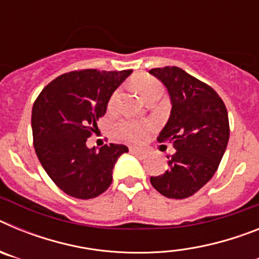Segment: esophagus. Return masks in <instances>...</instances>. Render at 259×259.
Segmentation results:
<instances>
[{"instance_id": "1", "label": "esophagus", "mask_w": 259, "mask_h": 259, "mask_svg": "<svg viewBox=\"0 0 259 259\" xmlns=\"http://www.w3.org/2000/svg\"><path fill=\"white\" fill-rule=\"evenodd\" d=\"M130 152H131L132 154H143L144 153L140 148H136V146H131V148H130Z\"/></svg>"}]
</instances>
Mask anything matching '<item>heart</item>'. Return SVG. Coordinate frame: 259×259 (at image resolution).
<instances>
[{"mask_svg":"<svg viewBox=\"0 0 259 259\" xmlns=\"http://www.w3.org/2000/svg\"><path fill=\"white\" fill-rule=\"evenodd\" d=\"M135 88L140 92V95L144 98H148L152 93L162 92L161 83L155 80L152 76H140L136 77L134 81ZM120 97V92L115 91L113 95L110 96L109 102H107V109L109 111H114L118 104V100ZM153 128L152 123H143V122H134V120H128V122H122L116 125V134L122 139L125 140L134 141V143H141L145 140L146 135Z\"/></svg>","mask_w":259,"mask_h":259,"instance_id":"b5f03b06","label":"heart"}]
</instances>
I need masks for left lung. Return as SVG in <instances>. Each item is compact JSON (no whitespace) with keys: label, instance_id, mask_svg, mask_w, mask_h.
Wrapping results in <instances>:
<instances>
[{"label":"left lung","instance_id":"left-lung-1","mask_svg":"<svg viewBox=\"0 0 259 259\" xmlns=\"http://www.w3.org/2000/svg\"><path fill=\"white\" fill-rule=\"evenodd\" d=\"M170 95L171 115L158 141L172 143L176 152L168 158V168L150 183L168 198L183 200L206 184L222 161L230 122L223 100L210 85L176 66L152 68Z\"/></svg>","mask_w":259,"mask_h":259}]
</instances>
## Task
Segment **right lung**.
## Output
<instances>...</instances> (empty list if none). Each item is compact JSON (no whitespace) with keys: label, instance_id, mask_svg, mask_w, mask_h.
Returning a JSON list of instances; mask_svg holds the SVG:
<instances>
[{"label":"right lung","instance_id":"add662e5","mask_svg":"<svg viewBox=\"0 0 259 259\" xmlns=\"http://www.w3.org/2000/svg\"><path fill=\"white\" fill-rule=\"evenodd\" d=\"M132 70L71 71L50 81L32 107V135L38 161L50 179L71 197L95 198L113 182L120 144L96 150L85 143L105 115L110 96Z\"/></svg>","mask_w":259,"mask_h":259}]
</instances>
